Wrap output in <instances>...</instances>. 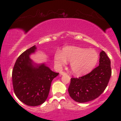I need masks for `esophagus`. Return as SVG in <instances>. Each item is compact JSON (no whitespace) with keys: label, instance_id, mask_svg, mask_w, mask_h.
<instances>
[{"label":"esophagus","instance_id":"1","mask_svg":"<svg viewBox=\"0 0 121 121\" xmlns=\"http://www.w3.org/2000/svg\"><path fill=\"white\" fill-rule=\"evenodd\" d=\"M66 74V73H65L64 72H60V75L61 76H63V75H65Z\"/></svg>","mask_w":121,"mask_h":121}]
</instances>
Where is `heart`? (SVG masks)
Wrapping results in <instances>:
<instances>
[{"label":"heart","instance_id":"1","mask_svg":"<svg viewBox=\"0 0 121 121\" xmlns=\"http://www.w3.org/2000/svg\"><path fill=\"white\" fill-rule=\"evenodd\" d=\"M99 59L96 51L78 47L68 46L62 49V52L57 51L54 56L55 64L58 68L70 61L72 71L76 75H82L91 72Z\"/></svg>","mask_w":121,"mask_h":121}]
</instances>
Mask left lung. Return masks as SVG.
I'll list each match as a JSON object with an SVG mask.
<instances>
[{
  "label": "left lung",
  "instance_id": "1",
  "mask_svg": "<svg viewBox=\"0 0 121 121\" xmlns=\"http://www.w3.org/2000/svg\"><path fill=\"white\" fill-rule=\"evenodd\" d=\"M99 64L91 73L79 78H72L68 87L73 100L84 103L93 100L106 89L112 75L110 60L106 53H99Z\"/></svg>",
  "mask_w": 121,
  "mask_h": 121
}]
</instances>
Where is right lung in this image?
I'll list each match as a JSON object with an SVG mask.
<instances>
[{
	"label": "right lung",
	"mask_w": 121,
	"mask_h": 121,
	"mask_svg": "<svg viewBox=\"0 0 121 121\" xmlns=\"http://www.w3.org/2000/svg\"><path fill=\"white\" fill-rule=\"evenodd\" d=\"M34 45L22 53L12 70V84L15 95L24 104L39 106L46 101L51 82L59 73L53 72L45 63L37 64L30 59L36 50Z\"/></svg>",
	"instance_id": "right-lung-1"
}]
</instances>
